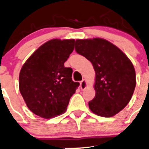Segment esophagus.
<instances>
[{
    "label": "esophagus",
    "instance_id": "1",
    "mask_svg": "<svg viewBox=\"0 0 149 149\" xmlns=\"http://www.w3.org/2000/svg\"><path fill=\"white\" fill-rule=\"evenodd\" d=\"M87 87V82H86L85 79H82L80 82V88L81 90H83Z\"/></svg>",
    "mask_w": 149,
    "mask_h": 149
}]
</instances>
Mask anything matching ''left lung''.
Wrapping results in <instances>:
<instances>
[{"label":"left lung","instance_id":"8db88e82","mask_svg":"<svg viewBox=\"0 0 149 149\" xmlns=\"http://www.w3.org/2000/svg\"><path fill=\"white\" fill-rule=\"evenodd\" d=\"M75 51L93 64L95 71V96L88 102L91 111L112 117L125 108L136 87V72L120 49L105 39H77Z\"/></svg>","mask_w":149,"mask_h":149}]
</instances>
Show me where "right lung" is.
<instances>
[{
	"label": "right lung",
	"mask_w": 149,
	"mask_h": 149,
	"mask_svg": "<svg viewBox=\"0 0 149 149\" xmlns=\"http://www.w3.org/2000/svg\"><path fill=\"white\" fill-rule=\"evenodd\" d=\"M74 46V39H52L37 49L23 65L20 93L34 114L52 118L65 112L79 85L72 79V69L64 65Z\"/></svg>",
	"instance_id": "obj_1"
}]
</instances>
